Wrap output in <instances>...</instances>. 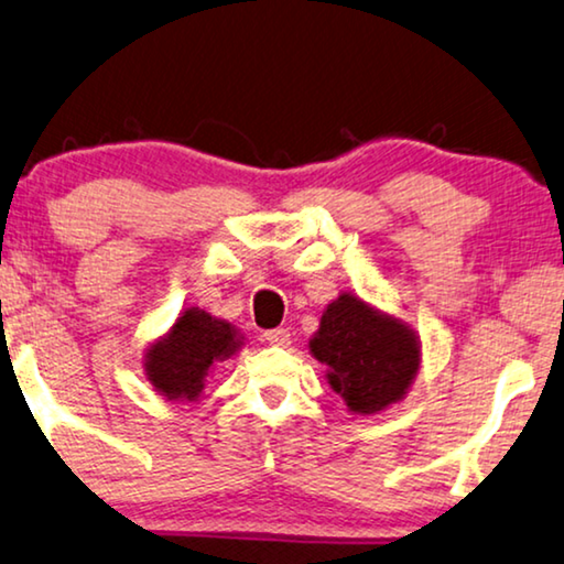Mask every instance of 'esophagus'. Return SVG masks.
<instances>
[{
	"label": "esophagus",
	"instance_id": "obj_1",
	"mask_svg": "<svg viewBox=\"0 0 564 564\" xmlns=\"http://www.w3.org/2000/svg\"><path fill=\"white\" fill-rule=\"evenodd\" d=\"M264 341L272 346H288L290 344V330L288 328H272L264 334Z\"/></svg>",
	"mask_w": 564,
	"mask_h": 564
}]
</instances>
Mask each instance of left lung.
<instances>
[{"label": "left lung", "instance_id": "left-lung-1", "mask_svg": "<svg viewBox=\"0 0 564 564\" xmlns=\"http://www.w3.org/2000/svg\"><path fill=\"white\" fill-rule=\"evenodd\" d=\"M311 354L351 413H380L405 398L421 367V341L411 326L375 311L357 295H338L323 311Z\"/></svg>", "mask_w": 564, "mask_h": 564}]
</instances>
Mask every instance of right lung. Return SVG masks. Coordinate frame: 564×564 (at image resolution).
Segmentation results:
<instances>
[{"label": "right lung", "instance_id": "add662e5", "mask_svg": "<svg viewBox=\"0 0 564 564\" xmlns=\"http://www.w3.org/2000/svg\"><path fill=\"white\" fill-rule=\"evenodd\" d=\"M241 338L228 321L187 307L172 330L149 346L145 377L166 400H197L213 361L234 357L241 349Z\"/></svg>", "mask_w": 564, "mask_h": 564}]
</instances>
